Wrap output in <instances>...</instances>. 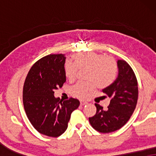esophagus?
<instances>
[{"label": "esophagus", "instance_id": "esophagus-1", "mask_svg": "<svg viewBox=\"0 0 156 156\" xmlns=\"http://www.w3.org/2000/svg\"><path fill=\"white\" fill-rule=\"evenodd\" d=\"M86 104H87V101H80V105L84 106V105H86Z\"/></svg>", "mask_w": 156, "mask_h": 156}]
</instances>
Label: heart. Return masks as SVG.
Returning a JSON list of instances; mask_svg holds the SVG:
<instances>
[{"mask_svg":"<svg viewBox=\"0 0 156 156\" xmlns=\"http://www.w3.org/2000/svg\"><path fill=\"white\" fill-rule=\"evenodd\" d=\"M73 63L67 61L64 65L65 75L69 80L75 79L78 69L87 68L88 82H76L70 88V92L80 99H85L97 86L104 88L108 86L115 77L116 65L110 57L94 52L76 53L72 56Z\"/></svg>","mask_w":156,"mask_h":156,"instance_id":"obj_1","label":"heart"}]
</instances>
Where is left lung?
I'll list each match as a JSON object with an SVG mask.
<instances>
[{
	"instance_id": "1",
	"label": "left lung",
	"mask_w": 156,
	"mask_h": 156,
	"mask_svg": "<svg viewBox=\"0 0 156 156\" xmlns=\"http://www.w3.org/2000/svg\"><path fill=\"white\" fill-rule=\"evenodd\" d=\"M117 66L119 73L116 80L102 90L111 98L109 105L104 109L95 104L96 114L89 118L91 126L101 133H111L123 127L137 104L138 82L133 69L123 59L117 61Z\"/></svg>"
}]
</instances>
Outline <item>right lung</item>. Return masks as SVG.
<instances>
[{"mask_svg": "<svg viewBox=\"0 0 156 156\" xmlns=\"http://www.w3.org/2000/svg\"><path fill=\"white\" fill-rule=\"evenodd\" d=\"M65 55H49L34 64L25 79L23 100L33 127L43 135L58 137L67 129L72 112L80 106L74 98L62 101L55 97V89L66 82Z\"/></svg>", "mask_w": 156, "mask_h": 156, "instance_id": "right-lung-1", "label": "right lung"}]
</instances>
